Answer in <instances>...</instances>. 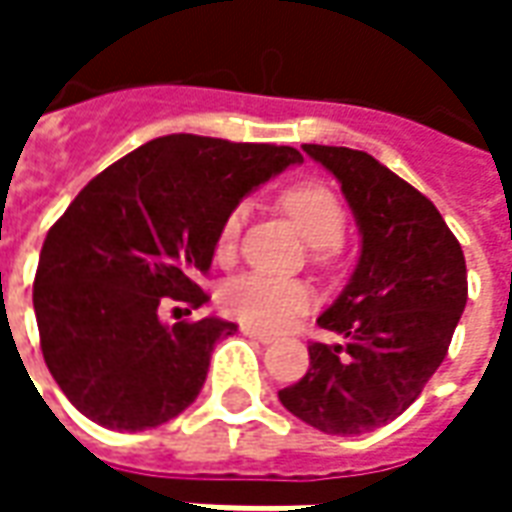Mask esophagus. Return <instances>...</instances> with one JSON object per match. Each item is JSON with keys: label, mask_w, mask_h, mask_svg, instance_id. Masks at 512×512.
I'll use <instances>...</instances> for the list:
<instances>
[{"label": "esophagus", "mask_w": 512, "mask_h": 512, "mask_svg": "<svg viewBox=\"0 0 512 512\" xmlns=\"http://www.w3.org/2000/svg\"><path fill=\"white\" fill-rule=\"evenodd\" d=\"M241 332L246 334V337H252V340H257V343H274V334L263 332V329H255V326H241Z\"/></svg>", "instance_id": "1"}]
</instances>
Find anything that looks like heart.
Returning <instances> with one entry per match:
<instances>
[{"mask_svg": "<svg viewBox=\"0 0 512 512\" xmlns=\"http://www.w3.org/2000/svg\"><path fill=\"white\" fill-rule=\"evenodd\" d=\"M282 208L312 246H337L345 233V211L334 191L323 183H299L282 194ZM246 222V205H235L219 227L216 255L230 257ZM222 310L255 329H282L312 304V290L299 279L241 274L219 290Z\"/></svg>", "mask_w": 512, "mask_h": 512, "instance_id": "heart-1", "label": "heart"}]
</instances>
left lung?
I'll return each mask as SVG.
<instances>
[{"mask_svg": "<svg viewBox=\"0 0 512 512\" xmlns=\"http://www.w3.org/2000/svg\"><path fill=\"white\" fill-rule=\"evenodd\" d=\"M304 153L340 180L362 252L318 318L343 343H312L310 370L279 400L323 433L362 436L400 417L444 362L466 307V260L436 205L365 150Z\"/></svg>", "mask_w": 512, "mask_h": 512, "instance_id": "obj_1", "label": "left lung"}]
</instances>
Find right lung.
I'll return each mask as SVG.
<instances>
[{"label":"right lung","mask_w":512,"mask_h":512,"mask_svg":"<svg viewBox=\"0 0 512 512\" xmlns=\"http://www.w3.org/2000/svg\"><path fill=\"white\" fill-rule=\"evenodd\" d=\"M304 158L296 147L169 134L136 147L51 227L35 274L40 348L65 397L109 430L156 428L200 395L222 318L158 315L208 296L219 227L246 194Z\"/></svg>","instance_id":"obj_1"}]
</instances>
